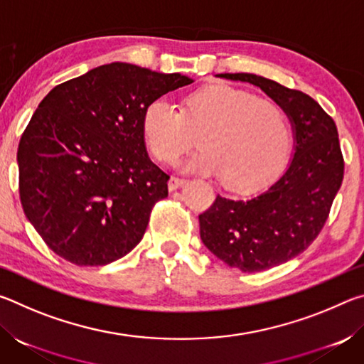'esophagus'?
Listing matches in <instances>:
<instances>
[{
    "label": "esophagus",
    "instance_id": "esophagus-1",
    "mask_svg": "<svg viewBox=\"0 0 364 364\" xmlns=\"http://www.w3.org/2000/svg\"><path fill=\"white\" fill-rule=\"evenodd\" d=\"M184 183H186V180H183V178L171 176L170 181H168V189H170V191H176L178 188H181Z\"/></svg>",
    "mask_w": 364,
    "mask_h": 364
}]
</instances>
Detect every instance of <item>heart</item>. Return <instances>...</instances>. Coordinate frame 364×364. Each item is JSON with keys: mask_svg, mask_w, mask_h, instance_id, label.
Here are the masks:
<instances>
[{"mask_svg": "<svg viewBox=\"0 0 364 364\" xmlns=\"http://www.w3.org/2000/svg\"><path fill=\"white\" fill-rule=\"evenodd\" d=\"M199 133L202 149L181 167L186 171L223 175L226 186L252 189L284 167L291 128L279 106L247 91L212 85L186 97L183 110L164 97L143 115L147 149L162 164H173Z\"/></svg>", "mask_w": 364, "mask_h": 364, "instance_id": "b5f03b06", "label": "heart"}]
</instances>
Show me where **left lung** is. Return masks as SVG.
<instances>
[{"instance_id": "1", "label": "left lung", "mask_w": 364, "mask_h": 364, "mask_svg": "<svg viewBox=\"0 0 364 364\" xmlns=\"http://www.w3.org/2000/svg\"><path fill=\"white\" fill-rule=\"evenodd\" d=\"M217 77L258 86L289 117L294 156L278 180L247 199L217 196L199 215L205 247L244 273L292 260L323 230L343 180V157L334 120L305 93L254 73Z\"/></svg>"}]
</instances>
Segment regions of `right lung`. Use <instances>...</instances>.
I'll use <instances>...</instances> for the list:
<instances>
[{
  "label": "right lung",
  "mask_w": 364,
  "mask_h": 364,
  "mask_svg": "<svg viewBox=\"0 0 364 364\" xmlns=\"http://www.w3.org/2000/svg\"><path fill=\"white\" fill-rule=\"evenodd\" d=\"M193 82L112 63L45 96L22 134L17 165L23 212L54 254L100 267L136 247L170 180L147 156L144 110Z\"/></svg>",
  "instance_id": "add662e5"
}]
</instances>
